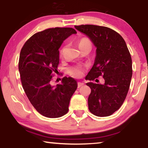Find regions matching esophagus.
I'll return each mask as SVG.
<instances>
[{
	"label": "esophagus",
	"mask_w": 148,
	"mask_h": 148,
	"mask_svg": "<svg viewBox=\"0 0 148 148\" xmlns=\"http://www.w3.org/2000/svg\"><path fill=\"white\" fill-rule=\"evenodd\" d=\"M84 85V83L83 82H79L77 83V87L79 88L81 86H82Z\"/></svg>",
	"instance_id": "esophagus-1"
}]
</instances>
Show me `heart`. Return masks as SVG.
Returning <instances> with one entry per match:
<instances>
[{
	"instance_id": "heart-1",
	"label": "heart",
	"mask_w": 148,
	"mask_h": 148,
	"mask_svg": "<svg viewBox=\"0 0 148 148\" xmlns=\"http://www.w3.org/2000/svg\"><path fill=\"white\" fill-rule=\"evenodd\" d=\"M78 47L80 49V50L82 51L83 49L85 48H90L92 49V43L91 40L88 38L84 37L81 38L79 41H78ZM65 47L62 48L60 51V54H62L63 53ZM84 69L82 66L80 65H76L74 66H71L69 69V73L72 76L74 77H80L83 76Z\"/></svg>"
}]
</instances>
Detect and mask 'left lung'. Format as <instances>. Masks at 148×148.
I'll return each instance as SVG.
<instances>
[{
	"mask_svg": "<svg viewBox=\"0 0 148 148\" xmlns=\"http://www.w3.org/2000/svg\"><path fill=\"white\" fill-rule=\"evenodd\" d=\"M85 34L96 47L94 64L85 79L104 84L86 83L91 93L88 109L98 117L109 116L122 106L128 94L132 77V60L126 43L119 34L112 29L95 25H75Z\"/></svg>",
	"mask_w": 148,
	"mask_h": 148,
	"instance_id": "1",
	"label": "left lung"
}]
</instances>
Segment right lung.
Returning <instances> with one entry per match:
<instances>
[{"label":"right lung","instance_id":"1","mask_svg":"<svg viewBox=\"0 0 148 148\" xmlns=\"http://www.w3.org/2000/svg\"><path fill=\"white\" fill-rule=\"evenodd\" d=\"M76 33L71 27L47 29L33 34L20 51L18 70L22 87L34 108L46 117L65 115L77 87L71 77H63L56 86L52 84L53 72L59 64L58 49L66 38Z\"/></svg>","mask_w":148,"mask_h":148}]
</instances>
